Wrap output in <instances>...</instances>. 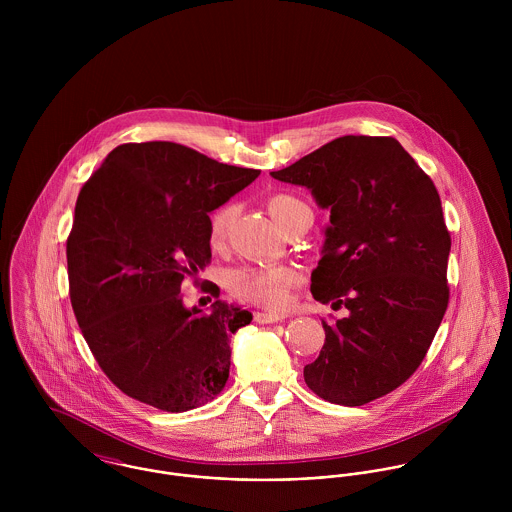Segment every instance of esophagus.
Instances as JSON below:
<instances>
[{
  "mask_svg": "<svg viewBox=\"0 0 512 512\" xmlns=\"http://www.w3.org/2000/svg\"><path fill=\"white\" fill-rule=\"evenodd\" d=\"M282 319H286V315L284 313H276V311H256L254 313V321L256 323H278V321H282Z\"/></svg>",
  "mask_w": 512,
  "mask_h": 512,
  "instance_id": "obj_1",
  "label": "esophagus"
}]
</instances>
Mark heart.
I'll return each instance as SVG.
<instances>
[{
    "instance_id": "b5f03b06",
    "label": "heart",
    "mask_w": 512,
    "mask_h": 512,
    "mask_svg": "<svg viewBox=\"0 0 512 512\" xmlns=\"http://www.w3.org/2000/svg\"><path fill=\"white\" fill-rule=\"evenodd\" d=\"M309 209L303 201L288 193H276L268 199V211L274 220L284 226L293 215ZM234 207H222L211 219V240L219 244L228 234V228L234 220ZM297 282V274L288 266H254L236 270L228 278V286L234 295L246 301L282 307L288 301V290Z\"/></svg>"
}]
</instances>
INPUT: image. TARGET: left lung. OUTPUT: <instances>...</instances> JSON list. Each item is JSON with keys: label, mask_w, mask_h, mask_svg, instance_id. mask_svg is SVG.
Returning a JSON list of instances; mask_svg holds the SVG:
<instances>
[{"label": "left lung", "mask_w": 512, "mask_h": 512, "mask_svg": "<svg viewBox=\"0 0 512 512\" xmlns=\"http://www.w3.org/2000/svg\"><path fill=\"white\" fill-rule=\"evenodd\" d=\"M270 175L331 213L311 293L349 309L321 321L325 343L303 378L323 400L363 406L414 374L447 309L438 189L394 138L372 136L337 138Z\"/></svg>", "instance_id": "obj_1"}]
</instances>
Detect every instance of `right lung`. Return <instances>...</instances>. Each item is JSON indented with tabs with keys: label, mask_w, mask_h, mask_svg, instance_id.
<instances>
[{
	"label": "right lung",
	"mask_w": 512,
	"mask_h": 512,
	"mask_svg": "<svg viewBox=\"0 0 512 512\" xmlns=\"http://www.w3.org/2000/svg\"><path fill=\"white\" fill-rule=\"evenodd\" d=\"M260 175L173 142L112 149L84 183L67 240L71 303L106 376L165 412L213 400L230 337L252 313L217 299L187 307L183 280L211 260L209 213Z\"/></svg>",
	"instance_id": "1"
}]
</instances>
